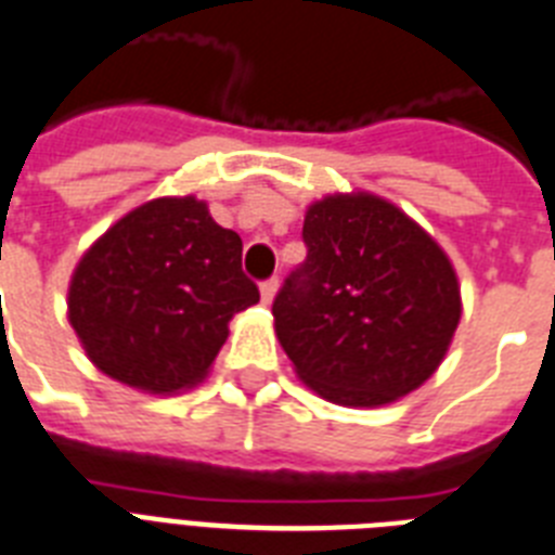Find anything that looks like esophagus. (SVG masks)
<instances>
[{"label":"esophagus","mask_w":555,"mask_h":555,"mask_svg":"<svg viewBox=\"0 0 555 555\" xmlns=\"http://www.w3.org/2000/svg\"><path fill=\"white\" fill-rule=\"evenodd\" d=\"M279 291V282L276 279H268V282H262V287H259V293H262V301L264 305H270L273 301V296H276Z\"/></svg>","instance_id":"1"}]
</instances>
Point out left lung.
Masks as SVG:
<instances>
[{
  "label": "left lung",
  "instance_id": "left-lung-1",
  "mask_svg": "<svg viewBox=\"0 0 555 555\" xmlns=\"http://www.w3.org/2000/svg\"><path fill=\"white\" fill-rule=\"evenodd\" d=\"M307 259L273 301L296 375L338 406H386L426 384L460 324L457 273L412 217L370 191L307 208Z\"/></svg>",
  "mask_w": 555,
  "mask_h": 555
}]
</instances>
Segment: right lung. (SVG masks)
I'll list each match as a JSON object with an SVG mask.
<instances>
[{
  "label": "right lung",
  "mask_w": 555,
  "mask_h": 555,
  "mask_svg": "<svg viewBox=\"0 0 555 555\" xmlns=\"http://www.w3.org/2000/svg\"><path fill=\"white\" fill-rule=\"evenodd\" d=\"M256 301L240 234L203 199L157 197L92 242L69 279L67 313L104 375L175 395L206 378L228 321Z\"/></svg>",
  "instance_id": "add662e5"
}]
</instances>
